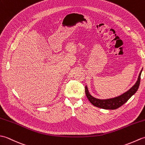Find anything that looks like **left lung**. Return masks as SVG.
<instances>
[{
    "mask_svg": "<svg viewBox=\"0 0 145 145\" xmlns=\"http://www.w3.org/2000/svg\"><path fill=\"white\" fill-rule=\"evenodd\" d=\"M141 72H142V70H141L139 76H138V80L137 81L136 84L130 90L126 91L125 93L121 95L120 96L106 100L97 99V98L91 96L90 93H89L87 87L85 86V93L86 95H87V97L93 105L100 108L106 110H115L116 108H118L119 107L122 106L123 105L127 102L138 90L140 84Z\"/></svg>",
    "mask_w": 145,
    "mask_h": 145,
    "instance_id": "obj_1",
    "label": "left lung"
}]
</instances>
